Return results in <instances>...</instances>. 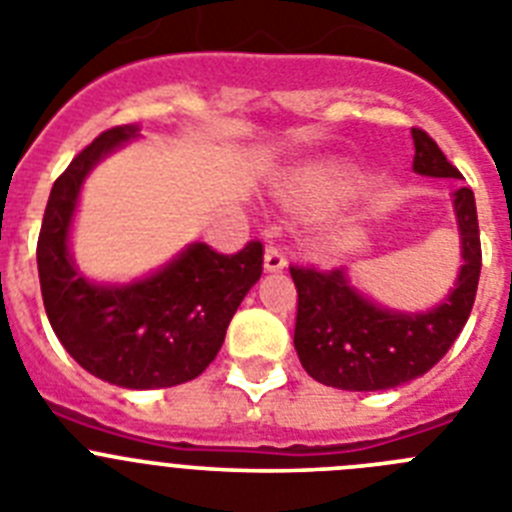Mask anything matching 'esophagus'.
I'll return each instance as SVG.
<instances>
[{
	"mask_svg": "<svg viewBox=\"0 0 512 512\" xmlns=\"http://www.w3.org/2000/svg\"><path fill=\"white\" fill-rule=\"evenodd\" d=\"M287 266V256H284L282 246L277 243H269L264 253V269L266 271H282Z\"/></svg>",
	"mask_w": 512,
	"mask_h": 512,
	"instance_id": "34e87169",
	"label": "esophagus"
}]
</instances>
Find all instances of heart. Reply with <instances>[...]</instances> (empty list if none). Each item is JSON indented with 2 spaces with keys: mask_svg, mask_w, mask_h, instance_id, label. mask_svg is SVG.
Masks as SVG:
<instances>
[{
  "mask_svg": "<svg viewBox=\"0 0 512 512\" xmlns=\"http://www.w3.org/2000/svg\"><path fill=\"white\" fill-rule=\"evenodd\" d=\"M338 184V179L336 176H330V174H323V176H315V179H312V182H307L305 187L302 189H307V192H328V189H333Z\"/></svg>",
  "mask_w": 512,
  "mask_h": 512,
  "instance_id": "heart-1",
  "label": "heart"
}]
</instances>
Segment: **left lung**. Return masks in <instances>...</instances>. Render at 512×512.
<instances>
[{
  "label": "left lung",
  "instance_id": "1",
  "mask_svg": "<svg viewBox=\"0 0 512 512\" xmlns=\"http://www.w3.org/2000/svg\"><path fill=\"white\" fill-rule=\"evenodd\" d=\"M413 171L436 179H461L436 140L413 128ZM461 235L459 279L449 297L428 312H395L374 305L348 282L346 269L289 266L297 287L295 348L312 379L351 392L392 390L443 359L467 325L477 297L482 246L474 192H454Z\"/></svg>",
  "mask_w": 512,
  "mask_h": 512
}]
</instances>
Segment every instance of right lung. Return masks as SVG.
<instances>
[{
  "instance_id": "right-lung-1",
  "label": "right lung",
  "mask_w": 512,
  "mask_h": 512,
  "mask_svg": "<svg viewBox=\"0 0 512 512\" xmlns=\"http://www.w3.org/2000/svg\"><path fill=\"white\" fill-rule=\"evenodd\" d=\"M138 125L104 130L56 179L38 235L45 315L63 348L89 374L128 390H158L200 377L225 341L230 318L264 271V246L238 253L192 243L171 264L133 284H92L69 253L81 182Z\"/></svg>"
}]
</instances>
